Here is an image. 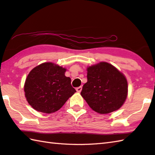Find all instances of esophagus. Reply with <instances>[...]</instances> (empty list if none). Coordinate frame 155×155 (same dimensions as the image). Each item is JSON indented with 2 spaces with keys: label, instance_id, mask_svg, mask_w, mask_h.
I'll list each match as a JSON object with an SVG mask.
<instances>
[{
  "label": "esophagus",
  "instance_id": "obj_1",
  "mask_svg": "<svg viewBox=\"0 0 155 155\" xmlns=\"http://www.w3.org/2000/svg\"><path fill=\"white\" fill-rule=\"evenodd\" d=\"M76 90H77V92L80 93V92L81 91V90H82V87L80 86V87H77V88H76Z\"/></svg>",
  "mask_w": 155,
  "mask_h": 155
}]
</instances>
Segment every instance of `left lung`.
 <instances>
[{
	"instance_id": "1",
	"label": "left lung",
	"mask_w": 155,
	"mask_h": 155,
	"mask_svg": "<svg viewBox=\"0 0 155 155\" xmlns=\"http://www.w3.org/2000/svg\"><path fill=\"white\" fill-rule=\"evenodd\" d=\"M87 82L81 95L90 108L100 114L119 109L127 96V81L112 64L102 61L87 68Z\"/></svg>"
}]
</instances>
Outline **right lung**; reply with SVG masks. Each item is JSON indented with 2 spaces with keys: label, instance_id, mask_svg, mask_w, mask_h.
Returning <instances> with one entry per match:
<instances>
[{
  "label": "right lung",
  "instance_id": "add662e5",
  "mask_svg": "<svg viewBox=\"0 0 155 155\" xmlns=\"http://www.w3.org/2000/svg\"><path fill=\"white\" fill-rule=\"evenodd\" d=\"M66 69L52 62L43 63L34 68L24 84L25 96L32 108L44 113L60 109L76 92Z\"/></svg>",
  "mask_w": 155,
  "mask_h": 155
}]
</instances>
